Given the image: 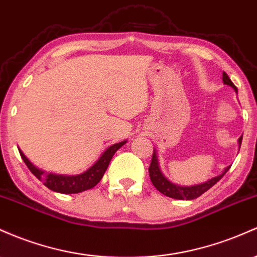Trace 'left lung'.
Segmentation results:
<instances>
[{"mask_svg":"<svg viewBox=\"0 0 257 257\" xmlns=\"http://www.w3.org/2000/svg\"><path fill=\"white\" fill-rule=\"evenodd\" d=\"M222 80H223V84L232 86L233 89L235 90V92H238L235 85H234L232 80H230L229 77H228L224 72L223 74H222ZM241 139H243V137H240L238 139L239 149H240V145H241ZM156 154L157 151L154 149V155H152L150 167H149V174H150V179L152 184H154L155 188H156L160 193H162L163 195L172 197V199H177V200H193V199H196V197H199L200 195H202L205 191H207L208 189L212 188L213 185H215L216 183L218 182V180L221 179L230 168V166H228V167L224 168L221 174H218V176L206 180V182L199 183V184L178 185V184H174V183H172L170 179L166 178L165 174L161 172L159 159H157Z\"/></svg>","mask_w":257,"mask_h":257,"instance_id":"8db88e82","label":"left lung"}]
</instances>
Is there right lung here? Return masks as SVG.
Wrapping results in <instances>:
<instances>
[{
  "label": "right lung",
  "instance_id": "add662e5",
  "mask_svg": "<svg viewBox=\"0 0 257 257\" xmlns=\"http://www.w3.org/2000/svg\"><path fill=\"white\" fill-rule=\"evenodd\" d=\"M125 143L126 140H124V142L113 144V145L108 146L91 167L87 168V170L85 172H83V173L74 174V176L55 174L45 172L36 167V166H34L33 163L27 159V156H25L23 152H22L21 149H19V154H21L22 159H23L25 165L28 166L30 172H32L34 176L40 180V182L44 183V185H46L50 190L61 194H77L94 188L95 185L100 182L101 178L103 177V174H105L107 167H108L109 162H111L112 157H113V155L115 154V151H117L118 149L122 148Z\"/></svg>",
  "mask_w": 257,
  "mask_h": 257
}]
</instances>
